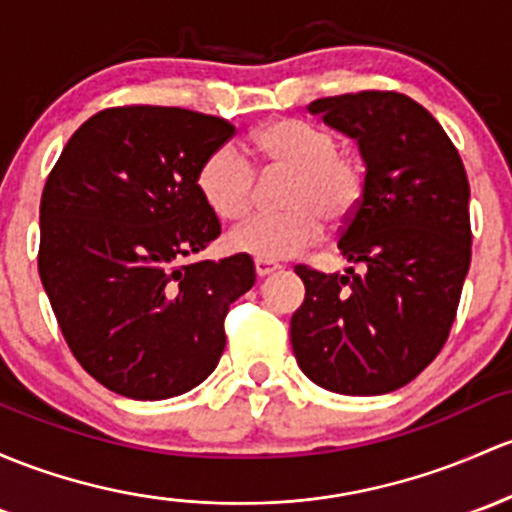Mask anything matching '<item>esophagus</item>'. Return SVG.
<instances>
[{
    "label": "esophagus",
    "instance_id": "obj_1",
    "mask_svg": "<svg viewBox=\"0 0 512 512\" xmlns=\"http://www.w3.org/2000/svg\"><path fill=\"white\" fill-rule=\"evenodd\" d=\"M254 266H256V276H258V278L271 276V273H276L278 268H280L276 261H266V258H256Z\"/></svg>",
    "mask_w": 512,
    "mask_h": 512
}]
</instances>
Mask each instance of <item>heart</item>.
Listing matches in <instances>:
<instances>
[{
	"label": "heart",
	"instance_id": "b5f03b06",
	"mask_svg": "<svg viewBox=\"0 0 512 512\" xmlns=\"http://www.w3.org/2000/svg\"><path fill=\"white\" fill-rule=\"evenodd\" d=\"M249 156L263 173H288L283 205L258 214L229 234L236 254L266 261L290 258L315 244L324 222L342 229L364 200L366 168L342 151L334 131L302 119H276L251 136ZM197 192L222 219H241L254 207L256 170L234 144L207 153L197 168Z\"/></svg>",
	"mask_w": 512,
	"mask_h": 512
}]
</instances>
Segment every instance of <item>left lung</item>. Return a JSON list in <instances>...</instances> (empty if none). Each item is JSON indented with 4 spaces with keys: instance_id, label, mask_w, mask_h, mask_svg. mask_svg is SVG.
Returning a JSON list of instances; mask_svg holds the SVG:
<instances>
[{
    "instance_id": "1",
    "label": "left lung",
    "mask_w": 512,
    "mask_h": 512,
    "mask_svg": "<svg viewBox=\"0 0 512 512\" xmlns=\"http://www.w3.org/2000/svg\"><path fill=\"white\" fill-rule=\"evenodd\" d=\"M359 144L366 190L339 234L356 274L295 266L305 302L290 344L307 378L344 395L403 388L442 351L471 263L469 180L437 119L400 92L310 104Z\"/></svg>"
}]
</instances>
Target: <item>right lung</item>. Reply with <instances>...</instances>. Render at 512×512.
I'll return each instance as SVG.
<instances>
[{"label": "right lung", "instance_id": "right-lung-1", "mask_svg": "<svg viewBox=\"0 0 512 512\" xmlns=\"http://www.w3.org/2000/svg\"><path fill=\"white\" fill-rule=\"evenodd\" d=\"M227 119L131 104L70 136L41 197L38 273L65 342L104 388L166 400L217 368L224 317L254 261L183 263L222 232L197 168L227 144Z\"/></svg>", "mask_w": 512, "mask_h": 512}]
</instances>
